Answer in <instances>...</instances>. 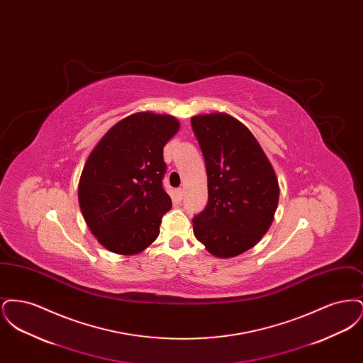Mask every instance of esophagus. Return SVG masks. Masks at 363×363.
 I'll return each instance as SVG.
<instances>
[{
	"label": "esophagus",
	"mask_w": 363,
	"mask_h": 363,
	"mask_svg": "<svg viewBox=\"0 0 363 363\" xmlns=\"http://www.w3.org/2000/svg\"><path fill=\"white\" fill-rule=\"evenodd\" d=\"M175 194H177L178 200H182V197H184V188H178V189L175 190Z\"/></svg>",
	"instance_id": "34e87169"
}]
</instances>
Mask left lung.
Listing matches in <instances>:
<instances>
[{
  "label": "left lung",
  "instance_id": "left-lung-1",
  "mask_svg": "<svg viewBox=\"0 0 363 363\" xmlns=\"http://www.w3.org/2000/svg\"><path fill=\"white\" fill-rule=\"evenodd\" d=\"M206 159L208 204L193 233L218 259H231L259 243L274 222L279 182L257 138L225 113L191 117Z\"/></svg>",
  "mask_w": 363,
  "mask_h": 363
}]
</instances>
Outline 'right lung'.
I'll return each instance as SVG.
<instances>
[{"label": "right lung", "instance_id": "1", "mask_svg": "<svg viewBox=\"0 0 363 363\" xmlns=\"http://www.w3.org/2000/svg\"><path fill=\"white\" fill-rule=\"evenodd\" d=\"M181 123L170 114L138 111L111 126L86 157L79 206L107 250L135 256L160 233L172 199L162 188L163 147Z\"/></svg>", "mask_w": 363, "mask_h": 363}]
</instances>
